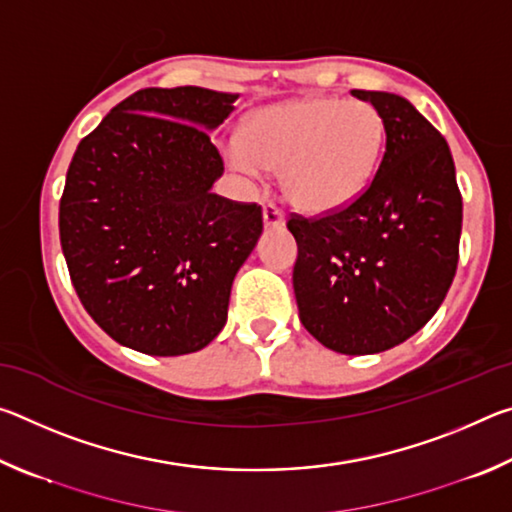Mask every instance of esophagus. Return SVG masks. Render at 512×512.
I'll use <instances>...</instances> for the list:
<instances>
[{
    "instance_id": "obj_1",
    "label": "esophagus",
    "mask_w": 512,
    "mask_h": 512,
    "mask_svg": "<svg viewBox=\"0 0 512 512\" xmlns=\"http://www.w3.org/2000/svg\"><path fill=\"white\" fill-rule=\"evenodd\" d=\"M262 214H264L266 228H282V225H284V212L273 201L264 203Z\"/></svg>"
}]
</instances>
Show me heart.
Here are the masks:
<instances>
[{"mask_svg":"<svg viewBox=\"0 0 512 512\" xmlns=\"http://www.w3.org/2000/svg\"><path fill=\"white\" fill-rule=\"evenodd\" d=\"M386 146V121L370 101L300 97L250 115L225 146L237 171L282 169L287 201L311 214L336 212L366 192Z\"/></svg>","mask_w":512,"mask_h":512,"instance_id":"b5f03b06","label":"heart"}]
</instances>
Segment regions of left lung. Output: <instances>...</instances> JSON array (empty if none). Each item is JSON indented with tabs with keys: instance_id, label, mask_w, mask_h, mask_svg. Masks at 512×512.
Returning a JSON list of instances; mask_svg holds the SVG:
<instances>
[{
	"instance_id": "1",
	"label": "left lung",
	"mask_w": 512,
	"mask_h": 512,
	"mask_svg": "<svg viewBox=\"0 0 512 512\" xmlns=\"http://www.w3.org/2000/svg\"><path fill=\"white\" fill-rule=\"evenodd\" d=\"M379 108L386 149L357 201L291 214L300 320L341 354L391 350L429 323L458 264L463 198L445 137L404 97L352 90Z\"/></svg>"
}]
</instances>
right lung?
<instances>
[{
    "instance_id": "1",
    "label": "right lung",
    "mask_w": 512,
    "mask_h": 512,
    "mask_svg": "<svg viewBox=\"0 0 512 512\" xmlns=\"http://www.w3.org/2000/svg\"><path fill=\"white\" fill-rule=\"evenodd\" d=\"M237 94L146 88L85 135L67 169L58 230L81 305L126 348L178 357L228 318L232 280L262 235V207L212 194L210 142Z\"/></svg>"
}]
</instances>
